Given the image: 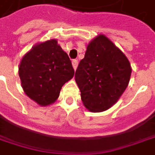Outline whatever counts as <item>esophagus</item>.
<instances>
[{"mask_svg": "<svg viewBox=\"0 0 155 155\" xmlns=\"http://www.w3.org/2000/svg\"><path fill=\"white\" fill-rule=\"evenodd\" d=\"M72 65H73V68H74V69L76 70V69H77V68H78V60H76V59L72 60Z\"/></svg>", "mask_w": 155, "mask_h": 155, "instance_id": "1", "label": "esophagus"}]
</instances>
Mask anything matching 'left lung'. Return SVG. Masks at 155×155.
Listing matches in <instances>:
<instances>
[{
    "mask_svg": "<svg viewBox=\"0 0 155 155\" xmlns=\"http://www.w3.org/2000/svg\"><path fill=\"white\" fill-rule=\"evenodd\" d=\"M130 74L125 54L105 35H98L87 45L75 74L84 106L93 112L110 109L126 89Z\"/></svg>",
    "mask_w": 155,
    "mask_h": 155,
    "instance_id": "left-lung-1",
    "label": "left lung"
}]
</instances>
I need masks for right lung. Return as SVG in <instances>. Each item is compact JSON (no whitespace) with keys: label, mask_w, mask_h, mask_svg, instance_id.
Listing matches in <instances>:
<instances>
[{"label":"right lung","mask_w":155,"mask_h":155,"mask_svg":"<svg viewBox=\"0 0 155 155\" xmlns=\"http://www.w3.org/2000/svg\"><path fill=\"white\" fill-rule=\"evenodd\" d=\"M75 74L68 54L54 39L35 45L19 67L23 88L41 106L54 102L63 85Z\"/></svg>","instance_id":"obj_1"}]
</instances>
